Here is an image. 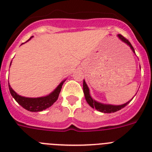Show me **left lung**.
I'll return each instance as SVG.
<instances>
[{
  "instance_id": "1",
  "label": "left lung",
  "mask_w": 152,
  "mask_h": 152,
  "mask_svg": "<svg viewBox=\"0 0 152 152\" xmlns=\"http://www.w3.org/2000/svg\"><path fill=\"white\" fill-rule=\"evenodd\" d=\"M118 37H119L120 39H122V41L124 43H125L127 45H129L130 48L132 49V50L134 53V50L133 48V47L132 46L131 43L126 38L124 37L121 34H118ZM83 92H84V95H85V98L86 102H88L89 105H90L91 107L93 108V109H96V110L99 111L101 113H115L117 111L120 110V109H123L125 106L127 105V104H129L130 102L132 101V99L130 101H129L128 102L126 103L123 104V105H108V104H102L101 102H96V100H94L91 97L90 94H89V87L88 86L86 85V83L85 80H83Z\"/></svg>"
}]
</instances>
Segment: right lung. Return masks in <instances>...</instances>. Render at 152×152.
I'll return each mask as SVG.
<instances>
[{
	"label": "right lung",
	"instance_id": "add662e5",
	"mask_svg": "<svg viewBox=\"0 0 152 152\" xmlns=\"http://www.w3.org/2000/svg\"><path fill=\"white\" fill-rule=\"evenodd\" d=\"M32 37H31L30 39ZM10 64H11V63H10ZM65 81L66 80L62 81L60 85L58 86L55 89V90L53 91L50 94H49L47 96L39 97V98H27V97L19 96L18 94H17V92L13 90L10 84L8 86L9 90H10L11 96L22 107L30 111V112H41V111L45 110L47 108L50 107L51 105L57 100L60 91H61L62 86Z\"/></svg>",
	"mask_w": 152,
	"mask_h": 152
}]
</instances>
